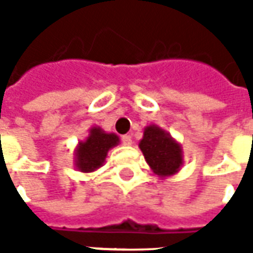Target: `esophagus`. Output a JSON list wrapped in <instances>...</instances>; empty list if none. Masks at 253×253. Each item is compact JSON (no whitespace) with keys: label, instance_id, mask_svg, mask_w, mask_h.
<instances>
[{"label":"esophagus","instance_id":"1","mask_svg":"<svg viewBox=\"0 0 253 253\" xmlns=\"http://www.w3.org/2000/svg\"><path fill=\"white\" fill-rule=\"evenodd\" d=\"M121 142L125 146H129V145H132V136L131 135H124L121 138Z\"/></svg>","mask_w":253,"mask_h":253}]
</instances>
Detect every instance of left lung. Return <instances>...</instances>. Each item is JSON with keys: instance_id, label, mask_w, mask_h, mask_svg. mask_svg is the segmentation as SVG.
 I'll return each mask as SVG.
<instances>
[{"instance_id": "1", "label": "left lung", "mask_w": 253, "mask_h": 253, "mask_svg": "<svg viewBox=\"0 0 253 253\" xmlns=\"http://www.w3.org/2000/svg\"><path fill=\"white\" fill-rule=\"evenodd\" d=\"M139 148L146 163L159 177L176 174L183 165V151L180 143L170 136L169 132L163 131L158 125H149L145 128Z\"/></svg>"}]
</instances>
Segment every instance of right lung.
I'll return each instance as SVG.
<instances>
[{"label": "right lung", "instance_id": "add662e5", "mask_svg": "<svg viewBox=\"0 0 253 253\" xmlns=\"http://www.w3.org/2000/svg\"><path fill=\"white\" fill-rule=\"evenodd\" d=\"M120 143L115 133H107L100 126H92L85 141L79 142L76 148V168L83 173H91L101 168L108 151Z\"/></svg>", "mask_w": 253, "mask_h": 253}]
</instances>
